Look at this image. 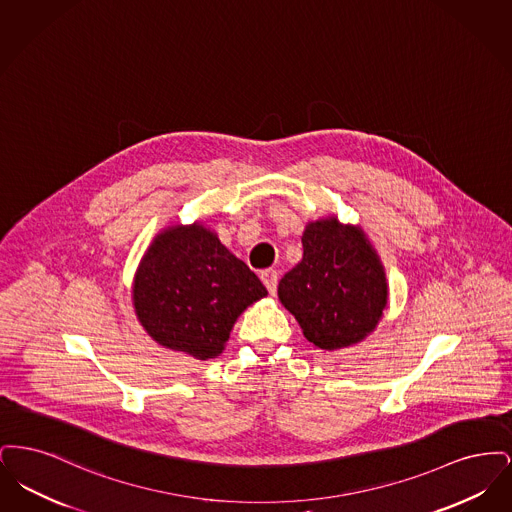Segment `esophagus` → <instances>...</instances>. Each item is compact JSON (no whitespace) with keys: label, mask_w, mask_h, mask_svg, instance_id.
<instances>
[{"label":"esophagus","mask_w":512,"mask_h":512,"mask_svg":"<svg viewBox=\"0 0 512 512\" xmlns=\"http://www.w3.org/2000/svg\"><path fill=\"white\" fill-rule=\"evenodd\" d=\"M261 280H263V284L267 286L268 292H276V286H278V272H276V270H272V268L263 270V272H261Z\"/></svg>","instance_id":"1"}]
</instances>
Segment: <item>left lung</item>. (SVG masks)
<instances>
[{
	"label": "left lung",
	"mask_w": 512,
	"mask_h": 512,
	"mask_svg": "<svg viewBox=\"0 0 512 512\" xmlns=\"http://www.w3.org/2000/svg\"><path fill=\"white\" fill-rule=\"evenodd\" d=\"M303 259L278 284L282 305L318 349L334 351L366 338L388 303L380 259L365 232L336 219L311 222Z\"/></svg>",
	"instance_id": "left-lung-1"
}]
</instances>
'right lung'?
Wrapping results in <instances>:
<instances>
[{
    "instance_id": "add662e5",
    "label": "right lung",
    "mask_w": 512,
    "mask_h": 512,
    "mask_svg": "<svg viewBox=\"0 0 512 512\" xmlns=\"http://www.w3.org/2000/svg\"><path fill=\"white\" fill-rule=\"evenodd\" d=\"M265 295L257 274L199 224L159 234L134 280V309L147 334L199 361L222 353L236 318Z\"/></svg>"
}]
</instances>
